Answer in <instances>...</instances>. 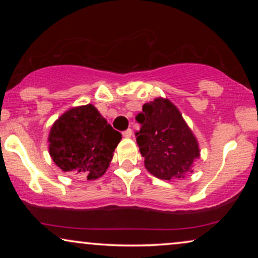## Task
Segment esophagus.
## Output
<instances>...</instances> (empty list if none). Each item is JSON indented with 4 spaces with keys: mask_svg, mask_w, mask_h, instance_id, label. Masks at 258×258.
Returning <instances> with one entry per match:
<instances>
[{
    "mask_svg": "<svg viewBox=\"0 0 258 258\" xmlns=\"http://www.w3.org/2000/svg\"><path fill=\"white\" fill-rule=\"evenodd\" d=\"M122 135H123V137H132L133 130L132 129H126V130H124V132L122 133Z\"/></svg>",
    "mask_w": 258,
    "mask_h": 258,
    "instance_id": "obj_1",
    "label": "esophagus"
}]
</instances>
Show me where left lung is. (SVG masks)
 Returning a JSON list of instances; mask_svg holds the SVG:
<instances>
[{
    "mask_svg": "<svg viewBox=\"0 0 258 258\" xmlns=\"http://www.w3.org/2000/svg\"><path fill=\"white\" fill-rule=\"evenodd\" d=\"M136 142L150 174L165 181L184 177L200 157L199 144L181 112L169 100L156 98L136 115Z\"/></svg>",
    "mask_w": 258,
    "mask_h": 258,
    "instance_id": "left-lung-1",
    "label": "left lung"
}]
</instances>
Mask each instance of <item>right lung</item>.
Masks as SVG:
<instances>
[{
  "mask_svg": "<svg viewBox=\"0 0 258 258\" xmlns=\"http://www.w3.org/2000/svg\"><path fill=\"white\" fill-rule=\"evenodd\" d=\"M121 133L108 124L94 105L73 108L51 126L49 153L63 171L95 179L110 164Z\"/></svg>",
  "mask_w": 258,
  "mask_h": 258,
  "instance_id": "obj_1",
  "label": "right lung"
}]
</instances>
